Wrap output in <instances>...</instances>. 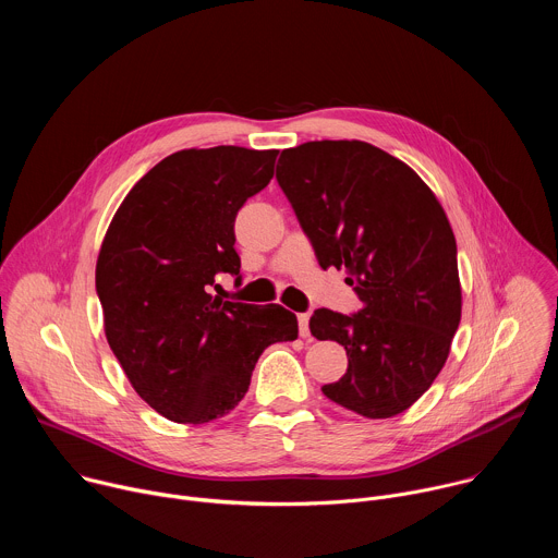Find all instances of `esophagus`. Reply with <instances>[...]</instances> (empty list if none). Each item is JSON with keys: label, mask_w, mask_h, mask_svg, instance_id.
<instances>
[{"label": "esophagus", "mask_w": 558, "mask_h": 558, "mask_svg": "<svg viewBox=\"0 0 558 558\" xmlns=\"http://www.w3.org/2000/svg\"><path fill=\"white\" fill-rule=\"evenodd\" d=\"M298 329H300V336L306 340L311 338V331H308V313H300L298 315Z\"/></svg>", "instance_id": "1"}]
</instances>
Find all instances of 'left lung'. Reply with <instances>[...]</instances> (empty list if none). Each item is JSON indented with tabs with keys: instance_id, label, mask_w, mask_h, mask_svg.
<instances>
[{
	"instance_id": "1",
	"label": "left lung",
	"mask_w": 558,
	"mask_h": 558,
	"mask_svg": "<svg viewBox=\"0 0 558 558\" xmlns=\"http://www.w3.org/2000/svg\"><path fill=\"white\" fill-rule=\"evenodd\" d=\"M276 181L317 263L344 267L362 300L357 313L311 315V333L349 357L323 392L371 420L404 413L439 375L461 320L457 243L439 201L407 163L364 141L284 149Z\"/></svg>"
}]
</instances>
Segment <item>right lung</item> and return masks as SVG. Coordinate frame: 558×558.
<instances>
[{"label": "right lung", "mask_w": 558, "mask_h": 558, "mask_svg": "<svg viewBox=\"0 0 558 558\" xmlns=\"http://www.w3.org/2000/svg\"><path fill=\"white\" fill-rule=\"evenodd\" d=\"M278 149H181L154 166L117 209L97 260L106 338L130 384L163 417L207 424L243 400L254 366L298 338L280 304L211 293L241 278L233 220L267 187Z\"/></svg>", "instance_id": "obj_1"}]
</instances>
